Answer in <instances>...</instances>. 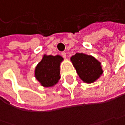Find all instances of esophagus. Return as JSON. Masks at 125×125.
<instances>
[{"label":"esophagus","mask_w":125,"mask_h":125,"mask_svg":"<svg viewBox=\"0 0 125 125\" xmlns=\"http://www.w3.org/2000/svg\"><path fill=\"white\" fill-rule=\"evenodd\" d=\"M62 56L63 58H66V53L64 52H62Z\"/></svg>","instance_id":"esophagus-1"}]
</instances>
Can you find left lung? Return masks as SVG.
<instances>
[{
    "mask_svg": "<svg viewBox=\"0 0 125 125\" xmlns=\"http://www.w3.org/2000/svg\"><path fill=\"white\" fill-rule=\"evenodd\" d=\"M78 75L86 83H93L102 74L100 63L92 56L76 53L71 58Z\"/></svg>",
    "mask_w": 125,
    "mask_h": 125,
    "instance_id": "8db88e82",
    "label": "left lung"
}]
</instances>
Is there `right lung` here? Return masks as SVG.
I'll use <instances>...</instances> for the list:
<instances>
[{
    "instance_id": "right-lung-1",
    "label": "right lung",
    "mask_w": 125,
    "mask_h": 125,
    "mask_svg": "<svg viewBox=\"0 0 125 125\" xmlns=\"http://www.w3.org/2000/svg\"><path fill=\"white\" fill-rule=\"evenodd\" d=\"M62 60L59 55L44 56L35 69V76L43 86H53L60 79L59 65Z\"/></svg>"
}]
</instances>
